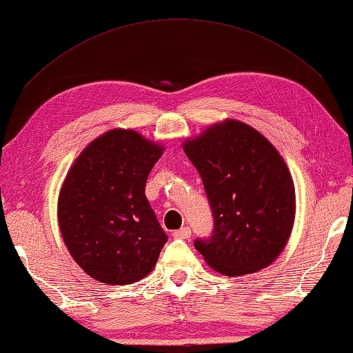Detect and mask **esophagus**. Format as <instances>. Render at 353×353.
Segmentation results:
<instances>
[{
  "label": "esophagus",
  "instance_id": "obj_1",
  "mask_svg": "<svg viewBox=\"0 0 353 353\" xmlns=\"http://www.w3.org/2000/svg\"><path fill=\"white\" fill-rule=\"evenodd\" d=\"M190 236V228L189 227H183L180 230L173 231V238L176 239H188Z\"/></svg>",
  "mask_w": 353,
  "mask_h": 353
}]
</instances>
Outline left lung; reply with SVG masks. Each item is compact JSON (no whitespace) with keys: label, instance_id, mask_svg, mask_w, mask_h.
Returning a JSON list of instances; mask_svg holds the SVG:
<instances>
[{"label":"left lung","instance_id":"left-lung-1","mask_svg":"<svg viewBox=\"0 0 353 353\" xmlns=\"http://www.w3.org/2000/svg\"><path fill=\"white\" fill-rule=\"evenodd\" d=\"M199 170L214 228L194 245L217 272L238 276L264 269L290 238L296 192L285 161L268 139L238 120L210 126L184 142Z\"/></svg>","mask_w":353,"mask_h":353}]
</instances>
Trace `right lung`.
Instances as JSON below:
<instances>
[{"label": "right lung", "instance_id": "1", "mask_svg": "<svg viewBox=\"0 0 353 353\" xmlns=\"http://www.w3.org/2000/svg\"><path fill=\"white\" fill-rule=\"evenodd\" d=\"M163 154L132 130H112L79 154L61 189L63 242L84 272L106 285H128L152 272L169 239L145 197Z\"/></svg>", "mask_w": 353, "mask_h": 353}]
</instances>
